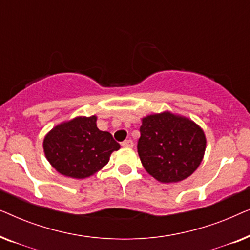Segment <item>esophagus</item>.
I'll return each instance as SVG.
<instances>
[{"label":"esophagus","instance_id":"1","mask_svg":"<svg viewBox=\"0 0 250 250\" xmlns=\"http://www.w3.org/2000/svg\"><path fill=\"white\" fill-rule=\"evenodd\" d=\"M122 146H124V148H132L133 141L132 140H125V141L122 142Z\"/></svg>","mask_w":250,"mask_h":250}]
</instances>
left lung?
<instances>
[{"label": "left lung", "instance_id": "1", "mask_svg": "<svg viewBox=\"0 0 250 250\" xmlns=\"http://www.w3.org/2000/svg\"><path fill=\"white\" fill-rule=\"evenodd\" d=\"M138 152L145 169L162 183L189 177L206 150L203 128L184 116L164 111L142 118Z\"/></svg>", "mask_w": 250, "mask_h": 250}]
</instances>
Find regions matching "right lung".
<instances>
[{"mask_svg": "<svg viewBox=\"0 0 250 250\" xmlns=\"http://www.w3.org/2000/svg\"><path fill=\"white\" fill-rule=\"evenodd\" d=\"M119 148L110 133L97 127V116H78L61 123L43 141L44 153L53 168L73 179L93 175Z\"/></svg>", "mask_w": 250, "mask_h": 250, "instance_id": "1", "label": "right lung"}]
</instances>
